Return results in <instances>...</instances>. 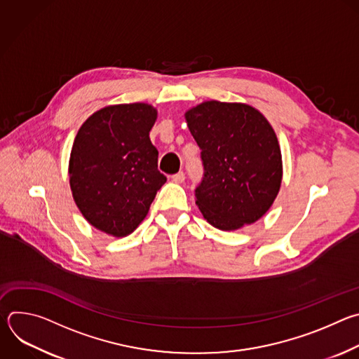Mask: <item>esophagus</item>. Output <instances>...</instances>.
Instances as JSON below:
<instances>
[{
  "mask_svg": "<svg viewBox=\"0 0 359 359\" xmlns=\"http://www.w3.org/2000/svg\"><path fill=\"white\" fill-rule=\"evenodd\" d=\"M172 180H173L175 183H183V182H184V173H183V172H179V173L173 175V176H172Z\"/></svg>",
  "mask_w": 359,
  "mask_h": 359,
  "instance_id": "1",
  "label": "esophagus"
}]
</instances>
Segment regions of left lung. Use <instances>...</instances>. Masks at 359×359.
Instances as JSON below:
<instances>
[{
  "mask_svg": "<svg viewBox=\"0 0 359 359\" xmlns=\"http://www.w3.org/2000/svg\"><path fill=\"white\" fill-rule=\"evenodd\" d=\"M201 149L204 176L196 204L213 227L234 231L262 219L280 191L281 149L277 135L255 108L206 100L184 114Z\"/></svg>",
  "mask_w": 359,
  "mask_h": 359,
  "instance_id": "obj_1",
  "label": "left lung"
}]
</instances>
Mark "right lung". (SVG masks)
Returning <instances> with one entry per match:
<instances>
[{"instance_id": "1", "label": "right lung", "mask_w": 359, "mask_h": 359, "mask_svg": "<svg viewBox=\"0 0 359 359\" xmlns=\"http://www.w3.org/2000/svg\"><path fill=\"white\" fill-rule=\"evenodd\" d=\"M158 111L149 104L109 105L79 128L69 158V184L82 216L95 229L126 237L146 217L166 176L149 132Z\"/></svg>"}]
</instances>
